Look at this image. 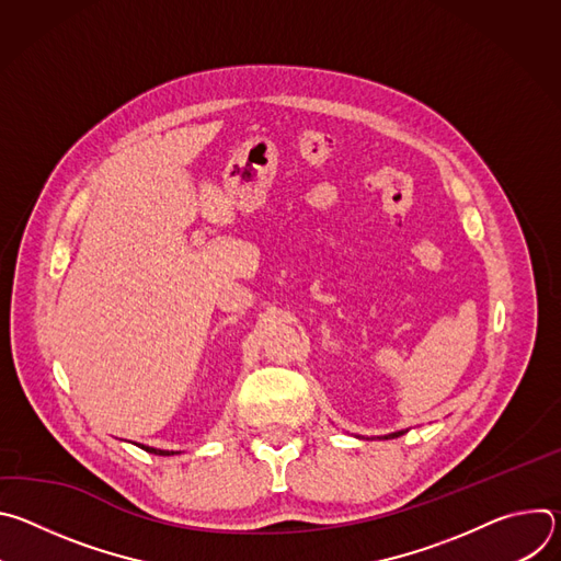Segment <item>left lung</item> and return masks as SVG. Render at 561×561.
Returning a JSON list of instances; mask_svg holds the SVG:
<instances>
[{"mask_svg":"<svg viewBox=\"0 0 561 561\" xmlns=\"http://www.w3.org/2000/svg\"><path fill=\"white\" fill-rule=\"evenodd\" d=\"M407 431H394V433H388V435H381V437H377V439H394V437H399V435H404ZM355 437H359V439H370V437H362V435H355Z\"/></svg>","mask_w":561,"mask_h":561,"instance_id":"1","label":"left lung"}]
</instances>
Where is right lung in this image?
<instances>
[{"instance_id": "add662e5", "label": "right lung", "mask_w": 561, "mask_h": 561, "mask_svg": "<svg viewBox=\"0 0 561 561\" xmlns=\"http://www.w3.org/2000/svg\"><path fill=\"white\" fill-rule=\"evenodd\" d=\"M135 446H139L141 450H146V453H152V455H162V457H169V455H178L180 450H164V448H152V446H146V444H135Z\"/></svg>"}]
</instances>
